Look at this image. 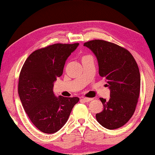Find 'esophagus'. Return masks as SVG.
Here are the masks:
<instances>
[{
	"label": "esophagus",
	"instance_id": "esophagus-1",
	"mask_svg": "<svg viewBox=\"0 0 155 155\" xmlns=\"http://www.w3.org/2000/svg\"><path fill=\"white\" fill-rule=\"evenodd\" d=\"M92 98H87V97H84V98L82 99V100L84 101V102H89V101H92Z\"/></svg>",
	"mask_w": 155,
	"mask_h": 155
}]
</instances>
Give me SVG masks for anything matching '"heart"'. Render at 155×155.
I'll list each match as a JSON object with an SVG mask.
<instances>
[{
    "instance_id": "1",
    "label": "heart",
    "mask_w": 155,
    "mask_h": 155,
    "mask_svg": "<svg viewBox=\"0 0 155 155\" xmlns=\"http://www.w3.org/2000/svg\"><path fill=\"white\" fill-rule=\"evenodd\" d=\"M87 56H84V57H82V58H85V57H87Z\"/></svg>"
}]
</instances>
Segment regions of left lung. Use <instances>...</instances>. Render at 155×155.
Instances as JSON below:
<instances>
[{"instance_id":"8db88e82","label":"left lung","mask_w":155,"mask_h":155,"mask_svg":"<svg viewBox=\"0 0 155 155\" xmlns=\"http://www.w3.org/2000/svg\"><path fill=\"white\" fill-rule=\"evenodd\" d=\"M97 58L99 73L110 90L109 100L100 98L104 109L97 120L112 130L124 126L135 111L140 90V74L132 54L126 48L104 40L85 42Z\"/></svg>"}]
</instances>
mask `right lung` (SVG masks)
Segmentation results:
<instances>
[{
	"instance_id": "add662e5",
	"label": "right lung",
	"mask_w": 155,
	"mask_h": 155,
	"mask_svg": "<svg viewBox=\"0 0 155 155\" xmlns=\"http://www.w3.org/2000/svg\"><path fill=\"white\" fill-rule=\"evenodd\" d=\"M79 45L54 44L36 50L23 65L18 82V94L31 123L40 131L51 134L68 119L78 97H56L53 88L63 74L65 61Z\"/></svg>"
}]
</instances>
